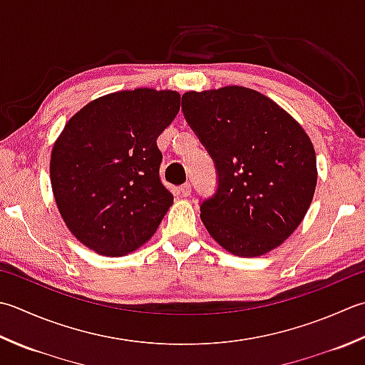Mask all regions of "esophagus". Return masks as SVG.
Returning a JSON list of instances; mask_svg holds the SVG:
<instances>
[{"label": "esophagus", "mask_w": 365, "mask_h": 365, "mask_svg": "<svg viewBox=\"0 0 365 365\" xmlns=\"http://www.w3.org/2000/svg\"><path fill=\"white\" fill-rule=\"evenodd\" d=\"M178 192H180L183 197H188L191 195V185L190 183H183L182 187L178 188Z\"/></svg>", "instance_id": "obj_1"}]
</instances>
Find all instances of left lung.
<instances>
[{"mask_svg": "<svg viewBox=\"0 0 365 365\" xmlns=\"http://www.w3.org/2000/svg\"><path fill=\"white\" fill-rule=\"evenodd\" d=\"M182 110L217 169L215 195L201 202L209 234L245 258L283 244L317 187L315 148L302 126L272 99L235 85L185 93Z\"/></svg>", "mask_w": 365, "mask_h": 365, "instance_id": "8db88e82", "label": "left lung"}]
</instances>
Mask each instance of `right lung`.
Instances as JSON below:
<instances>
[{
    "label": "right lung",
    "mask_w": 365,
    "mask_h": 365,
    "mask_svg": "<svg viewBox=\"0 0 365 365\" xmlns=\"http://www.w3.org/2000/svg\"><path fill=\"white\" fill-rule=\"evenodd\" d=\"M180 109L177 91L135 88L88 103L50 158L55 202L74 237L106 256L144 245L174 196L160 180L158 135Z\"/></svg>",
    "instance_id": "obj_1"
}]
</instances>
